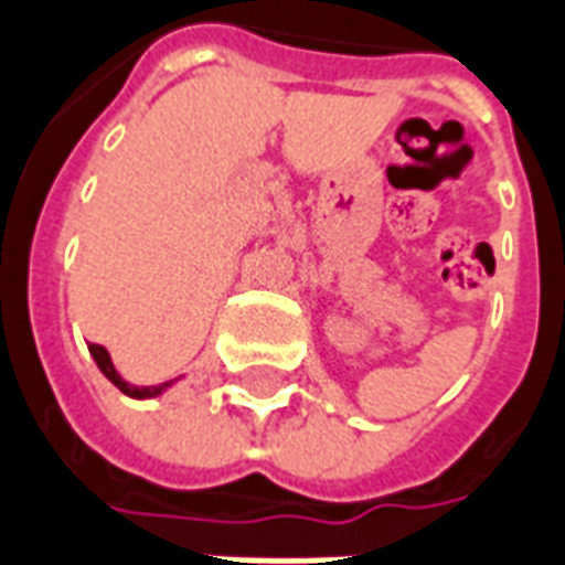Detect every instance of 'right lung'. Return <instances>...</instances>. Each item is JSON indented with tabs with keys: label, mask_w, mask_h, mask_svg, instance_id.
<instances>
[{
	"label": "right lung",
	"mask_w": 565,
	"mask_h": 565,
	"mask_svg": "<svg viewBox=\"0 0 565 565\" xmlns=\"http://www.w3.org/2000/svg\"><path fill=\"white\" fill-rule=\"evenodd\" d=\"M89 353H92V359H95V365L102 367L104 377L110 380L113 386L119 388V392L131 395V398H158V395H161L164 388L173 386V380H167V383H158V386H131V383H125V380L119 377V371L113 367L110 353H107L102 344H89Z\"/></svg>",
	"instance_id": "1"
}]
</instances>
